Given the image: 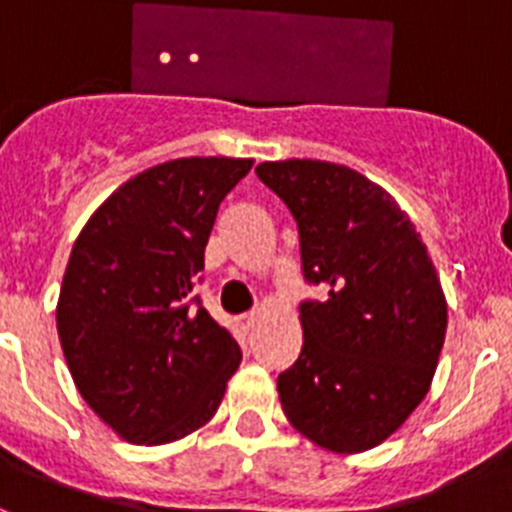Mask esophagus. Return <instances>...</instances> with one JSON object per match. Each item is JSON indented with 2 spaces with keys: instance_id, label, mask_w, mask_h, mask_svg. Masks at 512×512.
Segmentation results:
<instances>
[{
  "instance_id": "esophagus-1",
  "label": "esophagus",
  "mask_w": 512,
  "mask_h": 512,
  "mask_svg": "<svg viewBox=\"0 0 512 512\" xmlns=\"http://www.w3.org/2000/svg\"><path fill=\"white\" fill-rule=\"evenodd\" d=\"M256 323H259V315H256V312H246V315H241V318H238V325H241L243 330H253L256 328Z\"/></svg>"
}]
</instances>
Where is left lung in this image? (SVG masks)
I'll return each mask as SVG.
<instances>
[{
	"label": "left lung",
	"mask_w": 512,
	"mask_h": 512,
	"mask_svg": "<svg viewBox=\"0 0 512 512\" xmlns=\"http://www.w3.org/2000/svg\"><path fill=\"white\" fill-rule=\"evenodd\" d=\"M256 174L295 215L305 279L328 289L300 307V359L277 379L284 415L328 451L374 449L431 390L449 320L436 266L392 194L359 171L289 158Z\"/></svg>",
	"instance_id": "obj_1"
}]
</instances>
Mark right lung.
<instances>
[{"label":"right lung","instance_id":"right-lung-1","mask_svg":"<svg viewBox=\"0 0 512 512\" xmlns=\"http://www.w3.org/2000/svg\"><path fill=\"white\" fill-rule=\"evenodd\" d=\"M253 158H174L94 210L71 248L56 328L76 390L130 443L161 446L210 423L241 348L197 297L225 194Z\"/></svg>","mask_w":512,"mask_h":512}]
</instances>
